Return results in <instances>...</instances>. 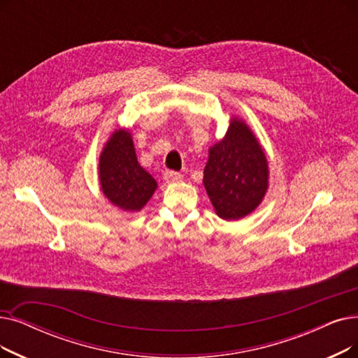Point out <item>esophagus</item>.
I'll list each match as a JSON object with an SVG mask.
<instances>
[{"label":"esophagus","mask_w":358,"mask_h":358,"mask_svg":"<svg viewBox=\"0 0 358 358\" xmlns=\"http://www.w3.org/2000/svg\"><path fill=\"white\" fill-rule=\"evenodd\" d=\"M164 180L166 182H176V181H181L182 180V176L180 173H177V171H165L164 173Z\"/></svg>","instance_id":"1"}]
</instances>
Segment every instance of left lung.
Listing matches in <instances>:
<instances>
[{
	"label": "left lung",
	"mask_w": 358,
	"mask_h": 358,
	"mask_svg": "<svg viewBox=\"0 0 358 358\" xmlns=\"http://www.w3.org/2000/svg\"><path fill=\"white\" fill-rule=\"evenodd\" d=\"M203 184L222 220H240L259 206L268 189V161L243 121L232 120L225 137L209 149Z\"/></svg>",
	"instance_id": "8db88e82"
}]
</instances>
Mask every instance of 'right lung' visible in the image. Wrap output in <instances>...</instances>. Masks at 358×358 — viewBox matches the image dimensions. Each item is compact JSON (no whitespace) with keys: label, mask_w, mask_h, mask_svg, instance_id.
I'll list each match as a JSON object with an SVG mask.
<instances>
[{"label":"right lung","mask_w":358,"mask_h":358,"mask_svg":"<svg viewBox=\"0 0 358 358\" xmlns=\"http://www.w3.org/2000/svg\"><path fill=\"white\" fill-rule=\"evenodd\" d=\"M99 180L103 194L124 210H141L158 185L138 165L126 130H117L106 143L99 161Z\"/></svg>","instance_id":"obj_1"}]
</instances>
